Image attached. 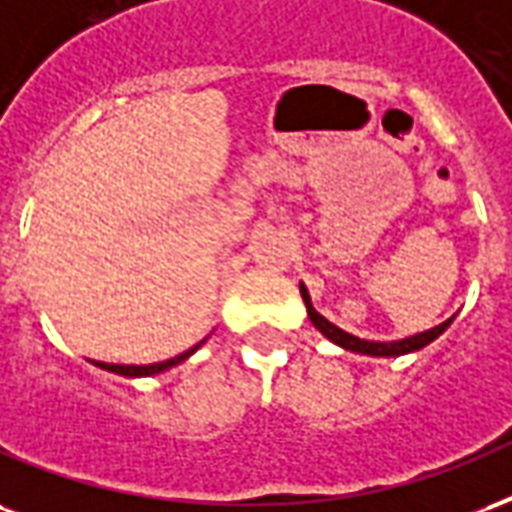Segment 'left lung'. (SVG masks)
<instances>
[{"instance_id":"8db88e82","label":"left lung","mask_w":512,"mask_h":512,"mask_svg":"<svg viewBox=\"0 0 512 512\" xmlns=\"http://www.w3.org/2000/svg\"><path fill=\"white\" fill-rule=\"evenodd\" d=\"M300 294L302 300H305V308H308V316H311V322L316 324V330L322 335H327L330 341L343 346V349H349V352H360V354H374V357H398V354H406V352H414V349H423L425 343H431L434 338L445 333L447 327H450V319L442 322L439 327L434 330H425V333H417L412 338H404V341H390V343H382V341H363V338H354V335L343 333L341 327H335L333 322H327L322 313L316 311L311 305V297H308V289L300 283Z\"/></svg>"}]
</instances>
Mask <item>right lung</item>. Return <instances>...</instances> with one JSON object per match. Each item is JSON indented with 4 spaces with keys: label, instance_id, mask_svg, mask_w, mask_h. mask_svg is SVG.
Returning a JSON list of instances; mask_svg holds the SVG:
<instances>
[{
    "label": "right lung",
    "instance_id": "right-lung-1",
    "mask_svg": "<svg viewBox=\"0 0 512 512\" xmlns=\"http://www.w3.org/2000/svg\"><path fill=\"white\" fill-rule=\"evenodd\" d=\"M201 343H196L193 349H188V352L177 354V357H171V360H166V363H152V365H114V363H98L100 368H106V371H114V374H122V376H149V374H160V371H166V368H171V365L182 363L188 354H193L196 349H199Z\"/></svg>",
    "mask_w": 512,
    "mask_h": 512
}]
</instances>
